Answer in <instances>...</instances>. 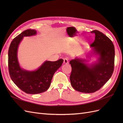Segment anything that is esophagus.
Wrapping results in <instances>:
<instances>
[{
    "label": "esophagus",
    "instance_id": "34e87169",
    "mask_svg": "<svg viewBox=\"0 0 123 123\" xmlns=\"http://www.w3.org/2000/svg\"><path fill=\"white\" fill-rule=\"evenodd\" d=\"M64 63L65 64H67L69 63V58L66 57L64 59Z\"/></svg>",
    "mask_w": 123,
    "mask_h": 123
}]
</instances>
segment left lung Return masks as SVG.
Masks as SVG:
<instances>
[{
  "instance_id": "left-lung-1",
  "label": "left lung",
  "mask_w": 123,
  "mask_h": 123,
  "mask_svg": "<svg viewBox=\"0 0 123 123\" xmlns=\"http://www.w3.org/2000/svg\"><path fill=\"white\" fill-rule=\"evenodd\" d=\"M91 33L95 35L91 46L99 56L98 62L90 67L80 59H72L69 62L72 67L70 77L72 86L76 91L86 93L101 88L112 76L114 68L115 50L112 41L96 30Z\"/></svg>"
}]
</instances>
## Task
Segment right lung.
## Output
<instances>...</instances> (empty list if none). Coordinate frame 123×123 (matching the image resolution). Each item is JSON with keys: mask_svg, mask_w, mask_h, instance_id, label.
I'll use <instances>...</instances> for the list:
<instances>
[{"mask_svg": "<svg viewBox=\"0 0 123 123\" xmlns=\"http://www.w3.org/2000/svg\"><path fill=\"white\" fill-rule=\"evenodd\" d=\"M35 30L28 29L14 38L8 51V68L11 79L22 91L28 94H38L45 92L49 88L54 73L61 67L63 59L46 61L35 71L21 69L18 64L17 51L19 43L24 36L35 35Z\"/></svg>", "mask_w": 123, "mask_h": 123, "instance_id": "1", "label": "right lung"}]
</instances>
